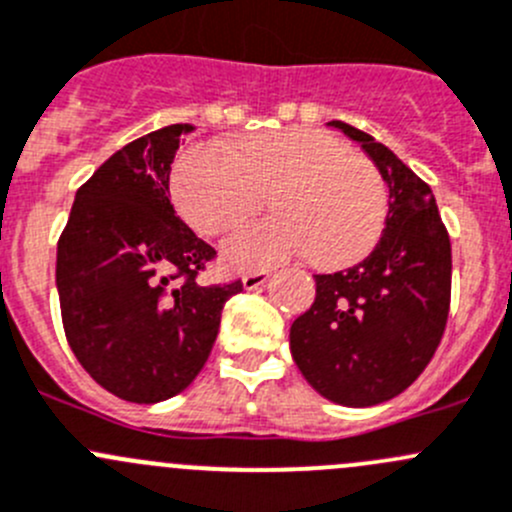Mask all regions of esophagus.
Segmentation results:
<instances>
[{
  "label": "esophagus",
  "mask_w": 512,
  "mask_h": 512,
  "mask_svg": "<svg viewBox=\"0 0 512 512\" xmlns=\"http://www.w3.org/2000/svg\"><path fill=\"white\" fill-rule=\"evenodd\" d=\"M267 280H270V270H255L247 272V275L242 277V285H245V290H257V287L265 285Z\"/></svg>",
  "instance_id": "esophagus-1"
}]
</instances>
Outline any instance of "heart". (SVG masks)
<instances>
[{
    "instance_id": "b5f03b06",
    "label": "heart",
    "mask_w": 512,
    "mask_h": 512,
    "mask_svg": "<svg viewBox=\"0 0 512 512\" xmlns=\"http://www.w3.org/2000/svg\"><path fill=\"white\" fill-rule=\"evenodd\" d=\"M272 195L280 217L242 225L222 242L237 270H255L307 252L322 270L365 260L388 220V185L367 157L307 127L247 135L235 152L195 145L177 160L172 200L200 235H220L255 215Z\"/></svg>"
}]
</instances>
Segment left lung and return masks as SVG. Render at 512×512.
Returning a JSON list of instances; mask_svg holds the SVG:
<instances>
[{
	"label": "left lung",
	"mask_w": 512,
	"mask_h": 512,
	"mask_svg": "<svg viewBox=\"0 0 512 512\" xmlns=\"http://www.w3.org/2000/svg\"><path fill=\"white\" fill-rule=\"evenodd\" d=\"M390 187L380 242L355 267L315 275V302L290 327L292 360L322 398L370 408L410 388L443 340L450 310V237L435 195L393 150L352 124Z\"/></svg>",
	"instance_id": "8db88e82"
}]
</instances>
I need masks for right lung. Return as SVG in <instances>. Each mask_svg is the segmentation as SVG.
Masks as SVG:
<instances>
[{"label": "right lung", "instance_id": "right-lung-1", "mask_svg": "<svg viewBox=\"0 0 512 512\" xmlns=\"http://www.w3.org/2000/svg\"><path fill=\"white\" fill-rule=\"evenodd\" d=\"M190 124H170L114 152L77 190L57 242L62 325L79 365L130 403H160L210 357L222 307L242 292L200 285L215 247L170 202V170Z\"/></svg>", "mask_w": 512, "mask_h": 512}]
</instances>
